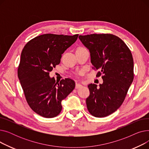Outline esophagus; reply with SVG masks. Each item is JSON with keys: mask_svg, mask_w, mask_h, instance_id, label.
Masks as SVG:
<instances>
[{"mask_svg": "<svg viewBox=\"0 0 149 149\" xmlns=\"http://www.w3.org/2000/svg\"><path fill=\"white\" fill-rule=\"evenodd\" d=\"M82 86V85L79 83H76L75 84V89H79Z\"/></svg>", "mask_w": 149, "mask_h": 149, "instance_id": "1", "label": "esophagus"}]
</instances>
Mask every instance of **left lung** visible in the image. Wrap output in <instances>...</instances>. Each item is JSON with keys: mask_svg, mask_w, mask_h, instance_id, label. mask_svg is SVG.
I'll use <instances>...</instances> for the list:
<instances>
[{"mask_svg": "<svg viewBox=\"0 0 149 149\" xmlns=\"http://www.w3.org/2000/svg\"><path fill=\"white\" fill-rule=\"evenodd\" d=\"M89 50L93 69L99 70L103 84H90L87 108L93 116L112 114L123 104L133 80L134 60L130 50L120 38L111 34H92L79 37Z\"/></svg>", "mask_w": 149, "mask_h": 149, "instance_id": "1", "label": "left lung"}]
</instances>
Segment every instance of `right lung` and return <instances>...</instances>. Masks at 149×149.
Here are the masks:
<instances>
[{
	"label": "right lung",
	"instance_id": "right-lung-1",
	"mask_svg": "<svg viewBox=\"0 0 149 149\" xmlns=\"http://www.w3.org/2000/svg\"><path fill=\"white\" fill-rule=\"evenodd\" d=\"M79 36L45 34L29 41L21 53L17 74L27 103L32 110L45 118L57 116L61 101L75 88L70 79L56 82L49 72L60 63L61 54Z\"/></svg>",
	"mask_w": 149,
	"mask_h": 149
}]
</instances>
